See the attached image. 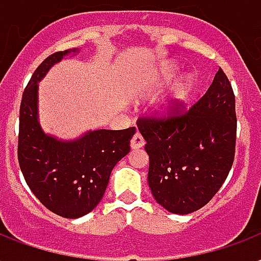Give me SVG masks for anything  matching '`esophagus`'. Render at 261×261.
Instances as JSON below:
<instances>
[{"label":"esophagus","instance_id":"1","mask_svg":"<svg viewBox=\"0 0 261 261\" xmlns=\"http://www.w3.org/2000/svg\"><path fill=\"white\" fill-rule=\"evenodd\" d=\"M144 144H145V141H144V139L141 137L140 133H136V135L132 137V141H130V147H132L133 149L141 148V147H143Z\"/></svg>","mask_w":261,"mask_h":261}]
</instances>
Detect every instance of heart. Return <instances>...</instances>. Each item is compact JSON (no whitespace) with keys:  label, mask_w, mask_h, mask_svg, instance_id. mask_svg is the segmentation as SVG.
<instances>
[{"label":"heart","mask_w":261,"mask_h":261,"mask_svg":"<svg viewBox=\"0 0 261 261\" xmlns=\"http://www.w3.org/2000/svg\"><path fill=\"white\" fill-rule=\"evenodd\" d=\"M178 76V69L173 65L163 66L162 69L159 70L156 76L152 80V88L153 90H161L163 87L169 86L174 82L175 77ZM195 88V79L188 76V77L182 79L181 82L177 84L175 90L173 91V96H171V102L179 103L184 102L188 96L192 94V91Z\"/></svg>","instance_id":"heart-1"}]
</instances>
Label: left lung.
<instances>
[{
  "mask_svg": "<svg viewBox=\"0 0 261 261\" xmlns=\"http://www.w3.org/2000/svg\"><path fill=\"white\" fill-rule=\"evenodd\" d=\"M184 109L174 103L166 117L137 120L149 156L151 193L167 211L181 215L213 199L233 166L236 98L225 72L219 68L207 92Z\"/></svg>",
  "mask_w": 261,
  "mask_h": 261,
  "instance_id": "left-lung-1",
  "label": "left lung"
}]
</instances>
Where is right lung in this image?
Wrapping results in <instances>:
<instances>
[{"label":"right lung","mask_w":261,"mask_h":261,"mask_svg":"<svg viewBox=\"0 0 261 261\" xmlns=\"http://www.w3.org/2000/svg\"><path fill=\"white\" fill-rule=\"evenodd\" d=\"M79 48L48 56L32 74L20 105L17 158L25 182L44 207L60 217L80 218L102 200L112 170L130 151L136 128L98 129L72 141L46 135L38 121V83Z\"/></svg>","instance_id":"add662e5"}]
</instances>
